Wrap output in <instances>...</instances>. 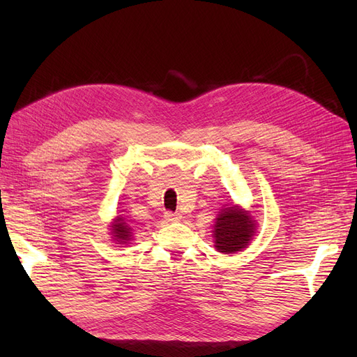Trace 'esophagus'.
<instances>
[{"instance_id":"obj_1","label":"esophagus","mask_w":357,"mask_h":357,"mask_svg":"<svg viewBox=\"0 0 357 357\" xmlns=\"http://www.w3.org/2000/svg\"><path fill=\"white\" fill-rule=\"evenodd\" d=\"M165 218L167 220V221H179L181 220V214L179 213H174V211H166L165 213Z\"/></svg>"}]
</instances>
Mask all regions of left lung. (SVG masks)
Here are the masks:
<instances>
[{
  "instance_id": "8db88e82",
  "label": "left lung",
  "mask_w": 357,
  "mask_h": 357,
  "mask_svg": "<svg viewBox=\"0 0 357 357\" xmlns=\"http://www.w3.org/2000/svg\"><path fill=\"white\" fill-rule=\"evenodd\" d=\"M215 249L224 255L241 252L256 233V221L238 205L222 208L214 224Z\"/></svg>"
}]
</instances>
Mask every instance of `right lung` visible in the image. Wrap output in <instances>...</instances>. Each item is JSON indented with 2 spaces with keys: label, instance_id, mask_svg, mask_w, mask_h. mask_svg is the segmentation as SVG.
Returning <instances> with one entry per match:
<instances>
[{
  "label": "right lung",
  "instance_id": "1",
  "mask_svg": "<svg viewBox=\"0 0 357 357\" xmlns=\"http://www.w3.org/2000/svg\"><path fill=\"white\" fill-rule=\"evenodd\" d=\"M111 234L112 238L119 241V245H127L131 240V227L126 222V220L121 215H117L116 220L111 224Z\"/></svg>",
  "mask_w": 357,
  "mask_h": 357
}]
</instances>
